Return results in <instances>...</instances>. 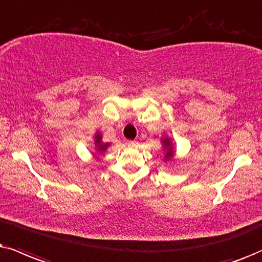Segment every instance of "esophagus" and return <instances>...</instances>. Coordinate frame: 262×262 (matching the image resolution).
Here are the masks:
<instances>
[{
	"mask_svg": "<svg viewBox=\"0 0 262 262\" xmlns=\"http://www.w3.org/2000/svg\"><path fill=\"white\" fill-rule=\"evenodd\" d=\"M127 146L132 147V148H136L138 146V143L136 141H127Z\"/></svg>",
	"mask_w": 262,
	"mask_h": 262,
	"instance_id": "obj_1",
	"label": "esophagus"
}]
</instances>
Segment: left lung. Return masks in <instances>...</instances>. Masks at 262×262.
<instances>
[{
  "label": "left lung",
  "mask_w": 262,
  "mask_h": 262,
  "mask_svg": "<svg viewBox=\"0 0 262 262\" xmlns=\"http://www.w3.org/2000/svg\"><path fill=\"white\" fill-rule=\"evenodd\" d=\"M163 142H164V146H165L166 149H167V153H166L165 158H170L171 156H172V147H171L170 141L169 140H164Z\"/></svg>",
  "instance_id": "left-lung-1"
}]
</instances>
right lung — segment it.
Wrapping results in <instances>:
<instances>
[{"mask_svg":"<svg viewBox=\"0 0 262 262\" xmlns=\"http://www.w3.org/2000/svg\"><path fill=\"white\" fill-rule=\"evenodd\" d=\"M96 143L98 144V150L99 151H103L106 147H108V143L103 144V146H102V144H101V136H99V135H97V136H96Z\"/></svg>","mask_w":262,"mask_h":262,"instance_id":"right-lung-1","label":"right lung"}]
</instances>
